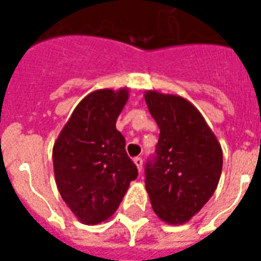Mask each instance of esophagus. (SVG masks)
I'll list each match as a JSON object with an SVG mask.
<instances>
[{
    "label": "esophagus",
    "mask_w": 261,
    "mask_h": 261,
    "mask_svg": "<svg viewBox=\"0 0 261 261\" xmlns=\"http://www.w3.org/2000/svg\"><path fill=\"white\" fill-rule=\"evenodd\" d=\"M134 164H135V165H137V168H138V171H139V172L142 171L143 160L141 159V157H135V159H134Z\"/></svg>",
    "instance_id": "esophagus-1"
}]
</instances>
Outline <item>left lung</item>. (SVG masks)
<instances>
[{"label":"left lung","mask_w":261,"mask_h":261,"mask_svg":"<svg viewBox=\"0 0 261 261\" xmlns=\"http://www.w3.org/2000/svg\"><path fill=\"white\" fill-rule=\"evenodd\" d=\"M145 100L160 128L155 154L145 165L151 207L165 222L184 223L214 194L222 172V149L186 98L150 90Z\"/></svg>","instance_id":"8db88e82"}]
</instances>
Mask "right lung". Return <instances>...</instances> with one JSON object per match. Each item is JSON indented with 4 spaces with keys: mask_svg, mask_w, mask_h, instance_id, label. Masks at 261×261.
<instances>
[{
    "mask_svg": "<svg viewBox=\"0 0 261 261\" xmlns=\"http://www.w3.org/2000/svg\"><path fill=\"white\" fill-rule=\"evenodd\" d=\"M128 90L100 89L81 100L53 150L59 194L87 225L107 221L123 200L138 169L126 153L116 119Z\"/></svg>",
    "mask_w": 261,
    "mask_h": 261,
    "instance_id": "right-lung-1",
    "label": "right lung"
}]
</instances>
